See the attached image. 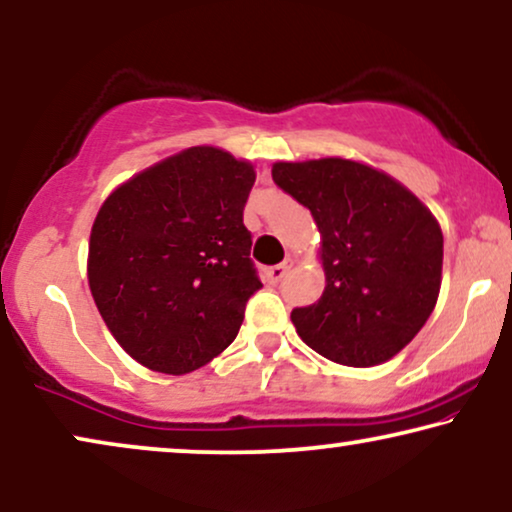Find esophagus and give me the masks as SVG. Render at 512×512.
Wrapping results in <instances>:
<instances>
[{
	"instance_id": "obj_1",
	"label": "esophagus",
	"mask_w": 512,
	"mask_h": 512,
	"mask_svg": "<svg viewBox=\"0 0 512 512\" xmlns=\"http://www.w3.org/2000/svg\"><path fill=\"white\" fill-rule=\"evenodd\" d=\"M292 267V260H285L283 264H276V267H269L267 271H264V281H267L269 285H278L285 278V274H288V269Z\"/></svg>"
}]
</instances>
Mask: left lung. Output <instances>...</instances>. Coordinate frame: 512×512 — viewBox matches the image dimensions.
<instances>
[{"mask_svg":"<svg viewBox=\"0 0 512 512\" xmlns=\"http://www.w3.org/2000/svg\"><path fill=\"white\" fill-rule=\"evenodd\" d=\"M271 177L320 231L325 290L316 304L292 309L297 335L339 365L386 363L438 302L440 224L410 189L358 161H281Z\"/></svg>","mask_w":512,"mask_h":512,"instance_id":"obj_1","label":"left lung"}]
</instances>
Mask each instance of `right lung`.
Here are the masks:
<instances>
[{
	"instance_id": "add662e5",
	"label": "right lung",
	"mask_w": 512,
	"mask_h": 512,
	"mask_svg": "<svg viewBox=\"0 0 512 512\" xmlns=\"http://www.w3.org/2000/svg\"><path fill=\"white\" fill-rule=\"evenodd\" d=\"M248 161L192 147L142 170L102 203L88 243V285L128 356L187 374L234 342L262 288L243 208Z\"/></svg>"
}]
</instances>
